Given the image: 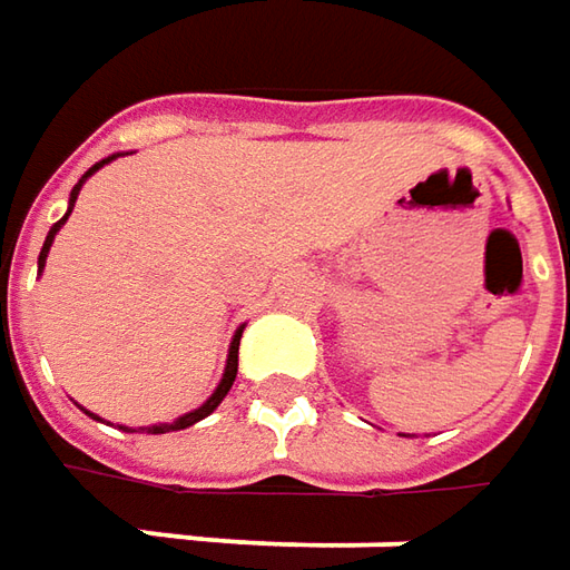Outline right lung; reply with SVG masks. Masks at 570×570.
<instances>
[{
	"label": "right lung",
	"mask_w": 570,
	"mask_h": 570,
	"mask_svg": "<svg viewBox=\"0 0 570 570\" xmlns=\"http://www.w3.org/2000/svg\"><path fill=\"white\" fill-rule=\"evenodd\" d=\"M107 161H110V158H104L100 165L91 167V170H88L85 177H91V174H95L98 167L107 165ZM85 177H81V180H85ZM78 189H81V184H76V189H72V199H69V212H72V203H76V199H78ZM69 212H66V218H69ZM66 218H59V222H56V225H53V230L47 234V240H43V250H40V266H43V259H47V253H50V244H53V234L59 228H62V222H66ZM237 345H240V333H237V336H234V342H230L228 367H225V377H222V383H218V390H215V393L208 396L206 403L199 405L196 412H187V415H180V419H177V422H170V425H151V428H148V434H165V431H180V428L196 425L199 419H206L208 412H215V409H218V403H222V400L228 396V390H230V383H234V377H237ZM142 431H145V428H142Z\"/></svg>",
	"instance_id": "add662e5"
}]
</instances>
